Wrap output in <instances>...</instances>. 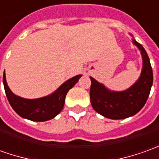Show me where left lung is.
Segmentation results:
<instances>
[{"instance_id": "8db88e82", "label": "left lung", "mask_w": 159, "mask_h": 159, "mask_svg": "<svg viewBox=\"0 0 159 159\" xmlns=\"http://www.w3.org/2000/svg\"><path fill=\"white\" fill-rule=\"evenodd\" d=\"M133 43L141 50L143 70L136 84L127 90L113 92L90 77V102L93 109L111 119H124L137 114L145 104L153 83V73L147 53L136 40Z\"/></svg>"}]
</instances>
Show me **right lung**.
Masks as SVG:
<instances>
[{
	"label": "right lung",
	"mask_w": 159,
	"mask_h": 159,
	"mask_svg": "<svg viewBox=\"0 0 159 159\" xmlns=\"http://www.w3.org/2000/svg\"><path fill=\"white\" fill-rule=\"evenodd\" d=\"M82 75H78L66 81L55 93L38 99H25L12 93L3 73V84L7 100L16 113L23 118L36 122L50 120L62 110L68 91L75 85Z\"/></svg>",
	"instance_id": "1"
}]
</instances>
